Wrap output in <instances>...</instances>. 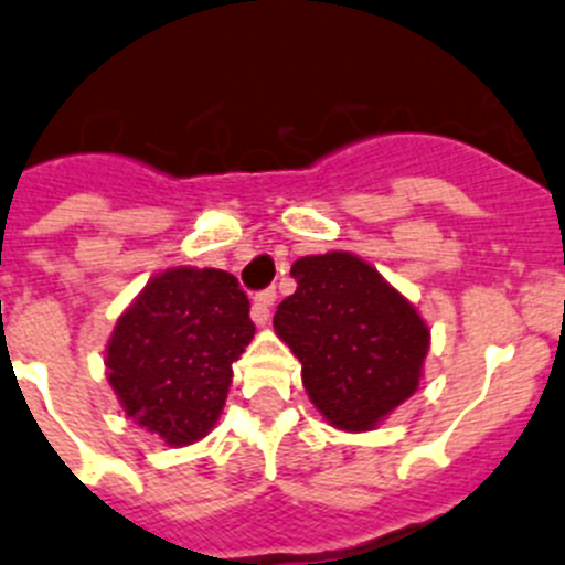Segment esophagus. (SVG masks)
Masks as SVG:
<instances>
[{
	"instance_id": "34e87169",
	"label": "esophagus",
	"mask_w": 565,
	"mask_h": 565,
	"mask_svg": "<svg viewBox=\"0 0 565 565\" xmlns=\"http://www.w3.org/2000/svg\"><path fill=\"white\" fill-rule=\"evenodd\" d=\"M273 303H276V289H265V292H258L256 298H253V307H250L253 323L265 326L267 320H270Z\"/></svg>"
}]
</instances>
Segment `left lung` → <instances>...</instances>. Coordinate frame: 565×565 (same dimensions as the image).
<instances>
[{
	"instance_id": "left-lung-1",
	"label": "left lung",
	"mask_w": 565,
	"mask_h": 565,
	"mask_svg": "<svg viewBox=\"0 0 565 565\" xmlns=\"http://www.w3.org/2000/svg\"><path fill=\"white\" fill-rule=\"evenodd\" d=\"M292 278L273 326L298 356L309 402L337 429H376L418 390L429 326L354 253L298 258Z\"/></svg>"
}]
</instances>
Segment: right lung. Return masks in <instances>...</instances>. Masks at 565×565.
Instances as JSON below:
<instances>
[{"instance_id": "right-lung-1", "label": "right lung", "mask_w": 565, "mask_h": 565, "mask_svg": "<svg viewBox=\"0 0 565 565\" xmlns=\"http://www.w3.org/2000/svg\"><path fill=\"white\" fill-rule=\"evenodd\" d=\"M253 334L250 300L231 273L170 267L116 320L108 382L134 424L167 446H189L217 424L231 365Z\"/></svg>"}]
</instances>
